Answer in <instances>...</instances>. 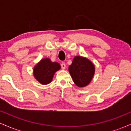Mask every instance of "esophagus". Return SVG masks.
Wrapping results in <instances>:
<instances>
[{"label":"esophagus","mask_w":131,"mask_h":131,"mask_svg":"<svg viewBox=\"0 0 131 131\" xmlns=\"http://www.w3.org/2000/svg\"><path fill=\"white\" fill-rule=\"evenodd\" d=\"M61 68L63 69V70H65L66 68V64L64 63H62L61 64Z\"/></svg>","instance_id":"34e87169"}]
</instances>
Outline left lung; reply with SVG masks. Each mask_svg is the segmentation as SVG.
Returning a JSON list of instances; mask_svg holds the SVG:
<instances>
[{
  "instance_id": "left-lung-1",
  "label": "left lung",
  "mask_w": 131,
  "mask_h": 131,
  "mask_svg": "<svg viewBox=\"0 0 131 131\" xmlns=\"http://www.w3.org/2000/svg\"><path fill=\"white\" fill-rule=\"evenodd\" d=\"M68 71L75 84L79 88H84L93 79L95 68L86 57L75 56L71 64L69 66Z\"/></svg>"
}]
</instances>
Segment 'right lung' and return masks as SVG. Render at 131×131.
<instances>
[{
  "label": "right lung",
  "mask_w": 131,
  "mask_h": 131,
  "mask_svg": "<svg viewBox=\"0 0 131 131\" xmlns=\"http://www.w3.org/2000/svg\"><path fill=\"white\" fill-rule=\"evenodd\" d=\"M60 68L58 63L52 62L49 58H42L34 66L33 75L39 83L47 85L52 82L55 73Z\"/></svg>",
  "instance_id": "obj_1"
}]
</instances>
